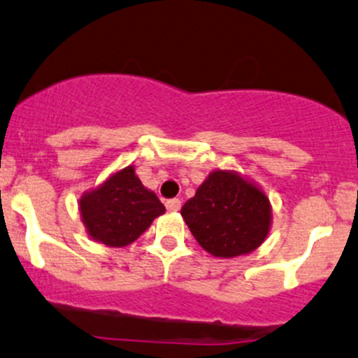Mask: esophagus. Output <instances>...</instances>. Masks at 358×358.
<instances>
[{"label": "esophagus", "instance_id": "obj_1", "mask_svg": "<svg viewBox=\"0 0 358 358\" xmlns=\"http://www.w3.org/2000/svg\"><path fill=\"white\" fill-rule=\"evenodd\" d=\"M165 206H167L169 211H179L180 210V199L179 198L169 199V201L165 203Z\"/></svg>", "mask_w": 358, "mask_h": 358}]
</instances>
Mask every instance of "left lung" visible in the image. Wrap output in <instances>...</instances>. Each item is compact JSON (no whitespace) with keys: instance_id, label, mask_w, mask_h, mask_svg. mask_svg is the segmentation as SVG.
Returning <instances> with one entry per match:
<instances>
[{"instance_id":"1","label":"left lung","mask_w":358,"mask_h":358,"mask_svg":"<svg viewBox=\"0 0 358 358\" xmlns=\"http://www.w3.org/2000/svg\"><path fill=\"white\" fill-rule=\"evenodd\" d=\"M180 215L205 251L234 257L255 251L271 224L270 199L236 172L215 171Z\"/></svg>"}]
</instances>
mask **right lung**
<instances>
[{
    "instance_id": "1",
    "label": "right lung",
    "mask_w": 358,
    "mask_h": 358,
    "mask_svg": "<svg viewBox=\"0 0 358 358\" xmlns=\"http://www.w3.org/2000/svg\"><path fill=\"white\" fill-rule=\"evenodd\" d=\"M83 224L94 241L122 248L136 241L162 215L165 206L134 176V169H122L102 186L80 199Z\"/></svg>"
}]
</instances>
